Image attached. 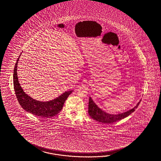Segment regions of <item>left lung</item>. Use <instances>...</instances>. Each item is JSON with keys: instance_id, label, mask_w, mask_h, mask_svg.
<instances>
[{"instance_id": "8db88e82", "label": "left lung", "mask_w": 161, "mask_h": 161, "mask_svg": "<svg viewBox=\"0 0 161 161\" xmlns=\"http://www.w3.org/2000/svg\"><path fill=\"white\" fill-rule=\"evenodd\" d=\"M141 100L139 101V102L137 104L135 107H133L131 110H129L127 112L118 114H111L103 111L101 108H100L94 103L92 98L90 97L88 102V114L90 117L97 122H102L104 123H113L129 116L135 110V109L141 103Z\"/></svg>"}]
</instances>
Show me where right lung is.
Masks as SVG:
<instances>
[{
	"mask_svg": "<svg viewBox=\"0 0 161 161\" xmlns=\"http://www.w3.org/2000/svg\"><path fill=\"white\" fill-rule=\"evenodd\" d=\"M20 55L18 58L14 70V87L20 105L25 110L35 116L47 118L54 117L62 110L64 103L73 91L66 92L49 102H40L31 97L24 92L18 81L17 67Z\"/></svg>",
	"mask_w": 161,
	"mask_h": 161,
	"instance_id": "right-lung-1",
	"label": "right lung"
}]
</instances>
